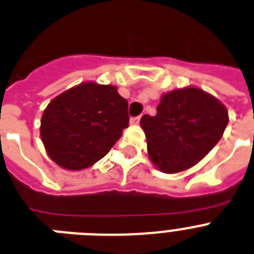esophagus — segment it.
I'll return each instance as SVG.
<instances>
[{
  "mask_svg": "<svg viewBox=\"0 0 254 254\" xmlns=\"http://www.w3.org/2000/svg\"><path fill=\"white\" fill-rule=\"evenodd\" d=\"M140 119H141V117L138 116V117H133V118H131L129 119V123H131V125H138V122H140Z\"/></svg>",
  "mask_w": 254,
  "mask_h": 254,
  "instance_id": "esophagus-1",
  "label": "esophagus"
}]
</instances>
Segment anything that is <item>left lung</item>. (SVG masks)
<instances>
[{
	"label": "left lung",
	"mask_w": 254,
	"mask_h": 254,
	"mask_svg": "<svg viewBox=\"0 0 254 254\" xmlns=\"http://www.w3.org/2000/svg\"><path fill=\"white\" fill-rule=\"evenodd\" d=\"M229 122L226 106L198 87L162 95L154 117L140 119L153 164L163 173L189 170L220 141Z\"/></svg>",
	"instance_id": "obj_1"
}]
</instances>
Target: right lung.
Masks as SVG:
<instances>
[{"label": "right lung", "instance_id": "1", "mask_svg": "<svg viewBox=\"0 0 254 254\" xmlns=\"http://www.w3.org/2000/svg\"><path fill=\"white\" fill-rule=\"evenodd\" d=\"M127 108L112 84L83 82L58 95L41 118V138L50 159L69 171L95 164L128 126Z\"/></svg>", "mask_w": 254, "mask_h": 254}]
</instances>
